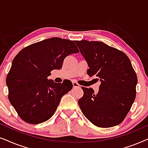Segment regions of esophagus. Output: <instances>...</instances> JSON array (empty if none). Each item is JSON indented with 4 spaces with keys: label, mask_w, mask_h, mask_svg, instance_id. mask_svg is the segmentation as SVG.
<instances>
[{
    "label": "esophagus",
    "mask_w": 148,
    "mask_h": 148,
    "mask_svg": "<svg viewBox=\"0 0 148 148\" xmlns=\"http://www.w3.org/2000/svg\"><path fill=\"white\" fill-rule=\"evenodd\" d=\"M73 86L74 88H80V85L77 84V82H73Z\"/></svg>",
    "instance_id": "34e87169"
}]
</instances>
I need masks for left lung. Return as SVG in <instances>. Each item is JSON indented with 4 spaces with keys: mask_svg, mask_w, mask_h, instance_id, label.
<instances>
[{
    "mask_svg": "<svg viewBox=\"0 0 148 148\" xmlns=\"http://www.w3.org/2000/svg\"><path fill=\"white\" fill-rule=\"evenodd\" d=\"M88 62V74L100 80L96 94L82 87L78 101L83 114L92 124L108 128L120 124L130 110L136 96L137 77L126 54L98 41H75Z\"/></svg>",
    "mask_w": 148,
    "mask_h": 148,
    "instance_id": "8db88e82",
    "label": "left lung"
}]
</instances>
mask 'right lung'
I'll return each instance as SVG.
<instances>
[{"label": "right lung", "instance_id": "1", "mask_svg": "<svg viewBox=\"0 0 148 148\" xmlns=\"http://www.w3.org/2000/svg\"><path fill=\"white\" fill-rule=\"evenodd\" d=\"M79 52L72 40L51 38L32 44L16 55L6 84L9 100L22 120L36 125L51 118L73 84L69 80L54 83L48 77L51 71L62 68L66 56Z\"/></svg>", "mask_w": 148, "mask_h": 148}]
</instances>
